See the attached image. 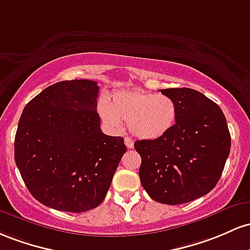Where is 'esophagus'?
<instances>
[{
	"instance_id": "esophagus-1",
	"label": "esophagus",
	"mask_w": 250,
	"mask_h": 250,
	"mask_svg": "<svg viewBox=\"0 0 250 250\" xmlns=\"http://www.w3.org/2000/svg\"><path fill=\"white\" fill-rule=\"evenodd\" d=\"M124 142H125L126 147H128V148H132L133 147V140L131 139V138H128V137H125Z\"/></svg>"
}]
</instances>
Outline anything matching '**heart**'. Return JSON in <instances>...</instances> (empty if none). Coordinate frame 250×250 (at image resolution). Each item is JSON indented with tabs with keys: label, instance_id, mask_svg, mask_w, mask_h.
Instances as JSON below:
<instances>
[{
	"label": "heart",
	"instance_id": "1",
	"mask_svg": "<svg viewBox=\"0 0 250 250\" xmlns=\"http://www.w3.org/2000/svg\"><path fill=\"white\" fill-rule=\"evenodd\" d=\"M99 113L113 127H122L124 122L136 137L152 140L170 131L176 122L177 106L167 94L127 89L112 95L110 105L102 104Z\"/></svg>",
	"mask_w": 250,
	"mask_h": 250
}]
</instances>
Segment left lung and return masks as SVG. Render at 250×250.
I'll return each mask as SVG.
<instances>
[{
  "label": "left lung",
  "mask_w": 250,
  "mask_h": 250,
  "mask_svg": "<svg viewBox=\"0 0 250 250\" xmlns=\"http://www.w3.org/2000/svg\"><path fill=\"white\" fill-rule=\"evenodd\" d=\"M177 106L176 123L161 138L137 140L140 183L152 200L183 204L207 195L222 175L230 133L217 104L191 88L161 89Z\"/></svg>",
  "instance_id": "1"
}]
</instances>
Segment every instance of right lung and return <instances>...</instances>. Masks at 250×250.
<instances>
[{
	"instance_id": "obj_1",
	"label": "right lung",
	"mask_w": 250,
	"mask_h": 250,
	"mask_svg": "<svg viewBox=\"0 0 250 250\" xmlns=\"http://www.w3.org/2000/svg\"><path fill=\"white\" fill-rule=\"evenodd\" d=\"M99 86L67 80L44 88L23 108L15 163L27 189L43 206L83 212L102 204L126 145L102 132Z\"/></svg>"
}]
</instances>
